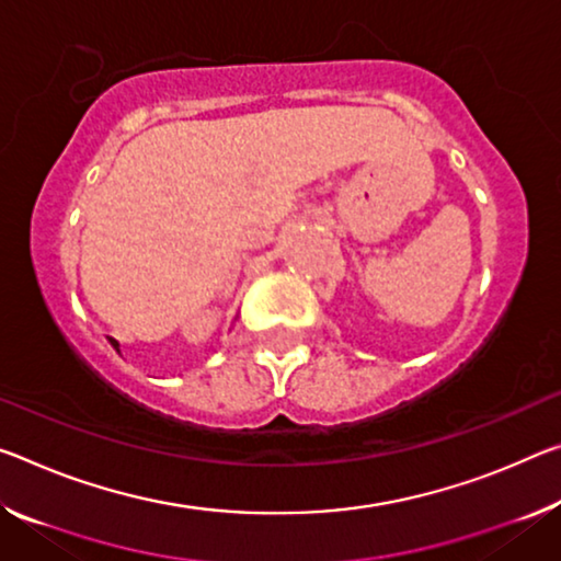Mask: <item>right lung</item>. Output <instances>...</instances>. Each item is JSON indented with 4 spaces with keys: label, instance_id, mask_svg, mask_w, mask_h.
<instances>
[{
    "label": "right lung",
    "instance_id": "1",
    "mask_svg": "<svg viewBox=\"0 0 561 561\" xmlns=\"http://www.w3.org/2000/svg\"><path fill=\"white\" fill-rule=\"evenodd\" d=\"M110 344L114 346V350H117V352H119V342H117V340H110Z\"/></svg>",
    "mask_w": 561,
    "mask_h": 561
}]
</instances>
